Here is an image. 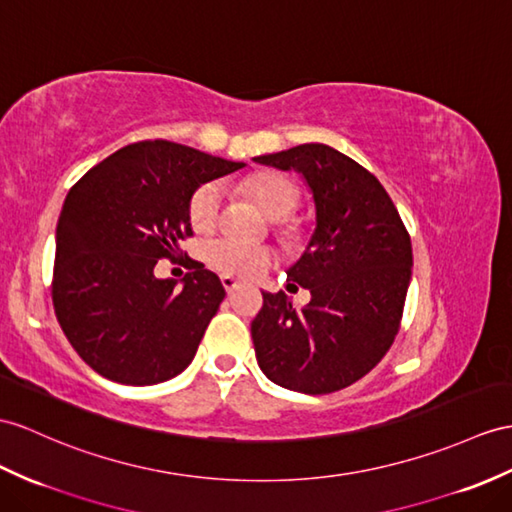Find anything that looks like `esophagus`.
Here are the masks:
<instances>
[{"label": "esophagus", "instance_id": "34e87169", "mask_svg": "<svg viewBox=\"0 0 512 512\" xmlns=\"http://www.w3.org/2000/svg\"><path fill=\"white\" fill-rule=\"evenodd\" d=\"M221 284H223V289H226L228 293L239 289V282H236L232 276H221Z\"/></svg>", "mask_w": 512, "mask_h": 512}]
</instances>
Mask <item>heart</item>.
<instances>
[{
  "instance_id": "obj_1",
  "label": "heart",
  "mask_w": 512,
  "mask_h": 512,
  "mask_svg": "<svg viewBox=\"0 0 512 512\" xmlns=\"http://www.w3.org/2000/svg\"><path fill=\"white\" fill-rule=\"evenodd\" d=\"M245 193L252 195L256 202L263 206L265 213L280 221V226L289 219L297 206L302 193L291 178L282 176L278 171H260L249 176L243 182ZM221 210V186L217 182H204L197 186L189 202V221L195 232H210L217 226ZM206 260L208 265L226 276L249 278L263 271L271 254L269 249L256 243L236 241L232 236H219L206 245Z\"/></svg>"
}]
</instances>
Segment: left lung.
Segmentation results:
<instances>
[{"instance_id":"1","label":"left lung","mask_w":512,"mask_h":512,"mask_svg":"<svg viewBox=\"0 0 512 512\" xmlns=\"http://www.w3.org/2000/svg\"><path fill=\"white\" fill-rule=\"evenodd\" d=\"M254 160L302 173L317 213L302 258L286 271L310 302L295 308L282 291L263 293L252 321L256 360L284 389L341 391L380 363L400 330L410 236L378 178L330 145L304 143Z\"/></svg>"}]
</instances>
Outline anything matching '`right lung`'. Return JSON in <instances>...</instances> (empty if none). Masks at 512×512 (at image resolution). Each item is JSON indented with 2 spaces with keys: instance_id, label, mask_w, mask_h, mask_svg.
<instances>
[{
  "instance_id": "obj_1",
  "label": "right lung",
  "mask_w": 512,
  "mask_h": 512,
  "mask_svg": "<svg viewBox=\"0 0 512 512\" xmlns=\"http://www.w3.org/2000/svg\"><path fill=\"white\" fill-rule=\"evenodd\" d=\"M243 167L156 139L121 147L71 186L56 228L52 299L62 332L99 376L149 386L191 365L226 289L197 260L182 291L154 267L193 236L197 186Z\"/></svg>"
}]
</instances>
